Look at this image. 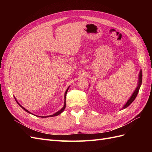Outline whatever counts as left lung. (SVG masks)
<instances>
[{
    "label": "left lung",
    "mask_w": 152,
    "mask_h": 152,
    "mask_svg": "<svg viewBox=\"0 0 152 152\" xmlns=\"http://www.w3.org/2000/svg\"><path fill=\"white\" fill-rule=\"evenodd\" d=\"M142 83V71L141 70L140 72V75H139V80H138V86H137V88L136 89V90L134 91V93L132 94L131 97L129 98V99L128 100V102L126 103V104L124 105V107H123V108H127L128 106H129L132 103L133 101L135 99V98H136V96L137 95V93H138L140 88V86L141 85Z\"/></svg>",
    "instance_id": "left-lung-1"
}]
</instances>
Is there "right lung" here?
I'll list each match as a JSON object with an SVG mask.
<instances>
[{
	"instance_id": "add662e5",
	"label": "right lung",
	"mask_w": 152,
	"mask_h": 152,
	"mask_svg": "<svg viewBox=\"0 0 152 152\" xmlns=\"http://www.w3.org/2000/svg\"><path fill=\"white\" fill-rule=\"evenodd\" d=\"M68 88H69V87H68ZM68 88L66 89V92H65V103H64L63 107L60 110H59V111L57 112L56 113H54V114L52 115H49V116H47V117H54V116H57V115H59L60 113H61L63 112V110L65 109V107H66V93H67V91H68ZM15 99H16V98H15ZM16 102H17V103H18V104H19L23 109L24 110H25V111H26V112H28V113H31L29 111H28V110H26L24 107H23L21 104H20V103H18V102H17L16 99Z\"/></svg>"
}]
</instances>
